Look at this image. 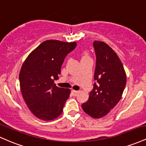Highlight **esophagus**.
<instances>
[{"instance_id": "1", "label": "esophagus", "mask_w": 146, "mask_h": 146, "mask_svg": "<svg viewBox=\"0 0 146 146\" xmlns=\"http://www.w3.org/2000/svg\"><path fill=\"white\" fill-rule=\"evenodd\" d=\"M71 92H72V93H73V96H76V95H78L79 93H80V91H78V90H72Z\"/></svg>"}]
</instances>
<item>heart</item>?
<instances>
[{"mask_svg":"<svg viewBox=\"0 0 146 146\" xmlns=\"http://www.w3.org/2000/svg\"><path fill=\"white\" fill-rule=\"evenodd\" d=\"M84 57H87V54H86V53H85L84 56Z\"/></svg>","mask_w":146,"mask_h":146,"instance_id":"1","label":"heart"}]
</instances>
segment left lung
<instances>
[{"mask_svg": "<svg viewBox=\"0 0 146 146\" xmlns=\"http://www.w3.org/2000/svg\"><path fill=\"white\" fill-rule=\"evenodd\" d=\"M96 56L95 83L88 101L82 104L84 111L93 118L107 115L121 100L126 84V75L121 60L104 42L94 41Z\"/></svg>", "mask_w": 146, "mask_h": 146, "instance_id": "left-lung-1", "label": "left lung"}]
</instances>
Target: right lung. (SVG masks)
<instances>
[{"label": "right lung", "mask_w": 146, "mask_h": 146, "mask_svg": "<svg viewBox=\"0 0 146 146\" xmlns=\"http://www.w3.org/2000/svg\"><path fill=\"white\" fill-rule=\"evenodd\" d=\"M76 42L49 40L41 43L25 60L19 74L24 100L35 116L49 121L62 113L69 97L68 88L54 84L65 58L76 47Z\"/></svg>", "instance_id": "1"}]
</instances>
